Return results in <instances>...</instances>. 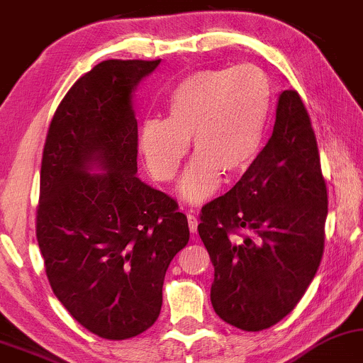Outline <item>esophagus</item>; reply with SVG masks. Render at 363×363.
I'll return each instance as SVG.
<instances>
[{"label": "esophagus", "instance_id": "esophagus-1", "mask_svg": "<svg viewBox=\"0 0 363 363\" xmlns=\"http://www.w3.org/2000/svg\"><path fill=\"white\" fill-rule=\"evenodd\" d=\"M187 223H189L191 233L194 235V233L197 231V218H196V214H192V211L189 214H187Z\"/></svg>", "mask_w": 363, "mask_h": 363}]
</instances>
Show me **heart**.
<instances>
[{"instance_id":"b5f03b06","label":"heart","mask_w":363,"mask_h":363,"mask_svg":"<svg viewBox=\"0 0 363 363\" xmlns=\"http://www.w3.org/2000/svg\"><path fill=\"white\" fill-rule=\"evenodd\" d=\"M272 108V84L255 65L206 68L169 94L166 118L142 123L139 147L147 171L172 181L189 147L196 155L181 179L184 199L199 203L219 186L221 172L236 177L259 152Z\"/></svg>"}]
</instances>
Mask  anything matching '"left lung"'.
Here are the masks:
<instances>
[{
  "label": "left lung",
  "instance_id": "8db88e82",
  "mask_svg": "<svg viewBox=\"0 0 363 363\" xmlns=\"http://www.w3.org/2000/svg\"><path fill=\"white\" fill-rule=\"evenodd\" d=\"M327 213L310 116L298 91L284 90L268 144L231 191L201 209L219 318L259 332L290 313L322 261Z\"/></svg>",
  "mask_w": 363,
  "mask_h": 363
}]
</instances>
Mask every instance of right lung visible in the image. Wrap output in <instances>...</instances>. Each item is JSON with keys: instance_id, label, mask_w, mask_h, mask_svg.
I'll list each match as a JSON object with an SVG mask.
<instances>
[{"instance_id": "add662e5", "label": "right lung", "mask_w": 363, "mask_h": 363, "mask_svg": "<svg viewBox=\"0 0 363 363\" xmlns=\"http://www.w3.org/2000/svg\"><path fill=\"white\" fill-rule=\"evenodd\" d=\"M160 60H105L73 84L45 140L36 240L50 286L107 340L150 328L164 277L189 241L177 201L140 181L132 94ZM99 167L102 174H90Z\"/></svg>"}]
</instances>
